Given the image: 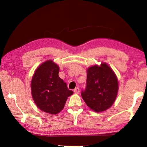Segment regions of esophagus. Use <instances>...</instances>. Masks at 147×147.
<instances>
[{"label":"esophagus","mask_w":147,"mask_h":147,"mask_svg":"<svg viewBox=\"0 0 147 147\" xmlns=\"http://www.w3.org/2000/svg\"><path fill=\"white\" fill-rule=\"evenodd\" d=\"M74 93H76V94H79V93H80V89H79V88H78V87H77V88H76L75 89H74Z\"/></svg>","instance_id":"34e87169"}]
</instances>
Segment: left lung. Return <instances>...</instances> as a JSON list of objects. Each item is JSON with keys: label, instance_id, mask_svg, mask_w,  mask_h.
Wrapping results in <instances>:
<instances>
[{"label": "left lung", "instance_id": "obj_1", "mask_svg": "<svg viewBox=\"0 0 147 147\" xmlns=\"http://www.w3.org/2000/svg\"><path fill=\"white\" fill-rule=\"evenodd\" d=\"M87 84L82 97L95 112L109 109L115 101L119 90L118 80L113 69L106 63L94 65L87 69Z\"/></svg>", "mask_w": 147, "mask_h": 147}]
</instances>
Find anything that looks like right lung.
Returning a JSON list of instances; mask_svg holds the SVG:
<instances>
[{"mask_svg":"<svg viewBox=\"0 0 147 147\" xmlns=\"http://www.w3.org/2000/svg\"><path fill=\"white\" fill-rule=\"evenodd\" d=\"M59 68L51 59L45 61L36 69L31 81L32 96L36 105L52 115L60 112L67 98L73 94L59 78Z\"/></svg>","mask_w":147,"mask_h":147,"instance_id":"right-lung-1","label":"right lung"}]
</instances>
